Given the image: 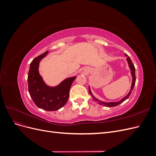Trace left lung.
Here are the masks:
<instances>
[{
	"mask_svg": "<svg viewBox=\"0 0 156 156\" xmlns=\"http://www.w3.org/2000/svg\"><path fill=\"white\" fill-rule=\"evenodd\" d=\"M125 56H127L126 60H127V63H128V66H129V69L131 70V77H132L131 86V88H130V90H129V93L127 94L125 97H124L123 98L121 99V100L120 101H116V102H105V101H101V100H99L98 99H97L96 98L94 97V95L92 94V92H91L90 88V87H88V88H89V90H88L89 94L92 96L93 100L95 101H97L99 103V104H100V105H103V106H105V107H115V106H117V105H120V103H122V102L124 101L125 100H126L129 97L130 94H131L132 90H133V89L134 86H135V81H136V78H135V68L134 65L133 64V63H132L130 58L128 56V55H127L126 54H125Z\"/></svg>",
	"mask_w": 156,
	"mask_h": 156,
	"instance_id": "1",
	"label": "left lung"
}]
</instances>
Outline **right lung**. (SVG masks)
<instances>
[{
    "instance_id": "add662e5",
    "label": "right lung",
    "mask_w": 156,
    "mask_h": 156,
    "mask_svg": "<svg viewBox=\"0 0 156 156\" xmlns=\"http://www.w3.org/2000/svg\"><path fill=\"white\" fill-rule=\"evenodd\" d=\"M48 52H45L32 61L27 81L29 92L35 105L45 111H53L58 110L66 103L69 89L77 77L66 79L55 87L48 85L39 73V65Z\"/></svg>"
}]
</instances>
